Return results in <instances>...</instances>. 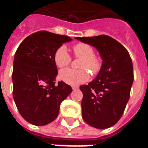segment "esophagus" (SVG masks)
<instances>
[{"label":"esophagus","mask_w":148,"mask_h":148,"mask_svg":"<svg viewBox=\"0 0 148 148\" xmlns=\"http://www.w3.org/2000/svg\"><path fill=\"white\" fill-rule=\"evenodd\" d=\"M72 89L74 90H77V89H78V86H72Z\"/></svg>","instance_id":"esophagus-1"}]
</instances>
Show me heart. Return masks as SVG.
I'll list each match as a JSON object with an SVG mask.
<instances>
[{"mask_svg": "<svg viewBox=\"0 0 148 148\" xmlns=\"http://www.w3.org/2000/svg\"><path fill=\"white\" fill-rule=\"evenodd\" d=\"M73 52L76 58H81L78 63L79 70L64 69L59 72V79L72 86H77L85 83L90 78V74L85 69L90 71L92 74H97L101 68V60L94 55L93 48L89 44L79 42L73 47ZM54 62L56 66L63 68L71 63V57L69 55L66 47L60 46L54 53Z\"/></svg>", "mask_w": 148, "mask_h": 148, "instance_id": "heart-1", "label": "heart"}]
</instances>
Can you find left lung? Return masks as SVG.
I'll return each mask as SVG.
<instances>
[{"mask_svg": "<svg viewBox=\"0 0 148 148\" xmlns=\"http://www.w3.org/2000/svg\"><path fill=\"white\" fill-rule=\"evenodd\" d=\"M75 39L95 47L103 60L96 78L80 86L83 120L99 129L112 127L121 119L129 100L134 79L132 58L124 46L109 36Z\"/></svg>", "mask_w": 148, "mask_h": 148, "instance_id": "1", "label": "left lung"}]
</instances>
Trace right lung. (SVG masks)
<instances>
[{
	"instance_id": "1",
	"label": "right lung",
	"mask_w": 148,
	"mask_h": 148,
	"mask_svg": "<svg viewBox=\"0 0 148 148\" xmlns=\"http://www.w3.org/2000/svg\"><path fill=\"white\" fill-rule=\"evenodd\" d=\"M71 37L39 31L21 42L13 62V98L20 114L30 124L42 126L57 118L62 101L72 92L58 74L54 53Z\"/></svg>"
}]
</instances>
